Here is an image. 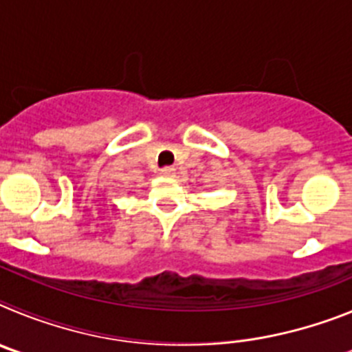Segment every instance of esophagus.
<instances>
[{"label":"esophagus","instance_id":"esophagus-1","mask_svg":"<svg viewBox=\"0 0 352 352\" xmlns=\"http://www.w3.org/2000/svg\"><path fill=\"white\" fill-rule=\"evenodd\" d=\"M160 173H162V176H166V178H173L174 174H176V169H174V167H164Z\"/></svg>","mask_w":352,"mask_h":352}]
</instances>
